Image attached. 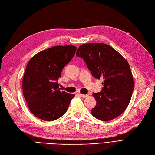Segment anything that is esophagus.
Returning <instances> with one entry per match:
<instances>
[{"mask_svg": "<svg viewBox=\"0 0 155 155\" xmlns=\"http://www.w3.org/2000/svg\"><path fill=\"white\" fill-rule=\"evenodd\" d=\"M79 94V96H80V97H81V98H86V97H88V95H85V94Z\"/></svg>", "mask_w": 155, "mask_h": 155, "instance_id": "esophagus-1", "label": "esophagus"}]
</instances>
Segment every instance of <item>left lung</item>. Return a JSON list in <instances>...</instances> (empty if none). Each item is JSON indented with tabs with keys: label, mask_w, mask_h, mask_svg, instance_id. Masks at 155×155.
Returning <instances> with one entry per match:
<instances>
[{
	"label": "left lung",
	"mask_w": 155,
	"mask_h": 155,
	"mask_svg": "<svg viewBox=\"0 0 155 155\" xmlns=\"http://www.w3.org/2000/svg\"><path fill=\"white\" fill-rule=\"evenodd\" d=\"M76 56L81 57L94 78H102L101 92L93 93L97 106L91 114L107 121L122 114L128 106L134 89L127 61L110 45L102 43L82 44Z\"/></svg>",
	"instance_id": "obj_1"
}]
</instances>
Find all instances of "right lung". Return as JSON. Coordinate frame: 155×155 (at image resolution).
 <instances>
[{
	"label": "right lung",
	"mask_w": 155,
	"mask_h": 155,
	"mask_svg": "<svg viewBox=\"0 0 155 155\" xmlns=\"http://www.w3.org/2000/svg\"><path fill=\"white\" fill-rule=\"evenodd\" d=\"M76 51L74 45H57L39 52L29 61L23 79V93L29 110L36 117L53 121L67 111L75 95L61 91L58 80Z\"/></svg>",
	"instance_id": "1"
}]
</instances>
